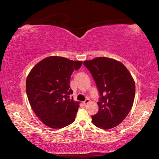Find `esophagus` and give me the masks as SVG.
<instances>
[{"instance_id":"1","label":"esophagus","mask_w":159,"mask_h":159,"mask_svg":"<svg viewBox=\"0 0 159 159\" xmlns=\"http://www.w3.org/2000/svg\"><path fill=\"white\" fill-rule=\"evenodd\" d=\"M89 102V99H87V100H85V101H84V102H83V104H85H85H88Z\"/></svg>"}]
</instances>
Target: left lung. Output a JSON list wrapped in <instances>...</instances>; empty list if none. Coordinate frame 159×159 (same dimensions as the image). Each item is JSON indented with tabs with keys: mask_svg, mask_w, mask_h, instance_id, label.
<instances>
[{
	"mask_svg": "<svg viewBox=\"0 0 159 159\" xmlns=\"http://www.w3.org/2000/svg\"><path fill=\"white\" fill-rule=\"evenodd\" d=\"M100 93L99 110L92 123L102 129L118 126L129 113L135 95V83L123 63L109 57L85 61Z\"/></svg>",
	"mask_w": 159,
	"mask_h": 159,
	"instance_id": "1",
	"label": "left lung"
}]
</instances>
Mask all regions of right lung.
Here are the masks:
<instances>
[{"instance_id": "right-lung-1", "label": "right lung", "mask_w": 159, "mask_h": 159, "mask_svg": "<svg viewBox=\"0 0 159 159\" xmlns=\"http://www.w3.org/2000/svg\"><path fill=\"white\" fill-rule=\"evenodd\" d=\"M82 61L50 56L31 69L26 80L30 105L39 120L52 128H61L75 120L79 102L70 98V77Z\"/></svg>"}]
</instances>
